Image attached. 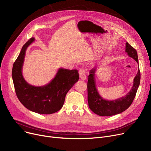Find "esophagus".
Masks as SVG:
<instances>
[{"label": "esophagus", "instance_id": "obj_1", "mask_svg": "<svg viewBox=\"0 0 151 151\" xmlns=\"http://www.w3.org/2000/svg\"><path fill=\"white\" fill-rule=\"evenodd\" d=\"M79 75H80V78L81 80H86V71L84 68H80L79 70Z\"/></svg>", "mask_w": 151, "mask_h": 151}]
</instances>
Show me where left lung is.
I'll return each instance as SVG.
<instances>
[{
	"instance_id": "1",
	"label": "left lung",
	"mask_w": 151,
	"mask_h": 151,
	"mask_svg": "<svg viewBox=\"0 0 151 151\" xmlns=\"http://www.w3.org/2000/svg\"><path fill=\"white\" fill-rule=\"evenodd\" d=\"M125 45V52L138 63L136 50L128 42L126 43ZM95 72L96 68L92 69L88 77V101L89 107L92 111L100 116H111L119 114L129 108L136 96L140 83L139 69L138 68V73L134 78L133 85L130 91L125 96L111 101L104 99L99 95L95 81Z\"/></svg>"
}]
</instances>
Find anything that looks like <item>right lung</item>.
Segmentation results:
<instances>
[{
    "instance_id": "obj_1",
    "label": "right lung",
    "mask_w": 151,
    "mask_h": 151,
    "mask_svg": "<svg viewBox=\"0 0 151 151\" xmlns=\"http://www.w3.org/2000/svg\"><path fill=\"white\" fill-rule=\"evenodd\" d=\"M34 40L32 37L24 45L13 63L12 78L14 89L20 102L28 109L38 114H52L62 108L67 93L78 81V71L59 68L49 84L41 87L28 84L22 76V67L26 49Z\"/></svg>"
}]
</instances>
